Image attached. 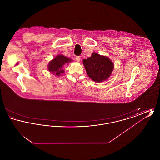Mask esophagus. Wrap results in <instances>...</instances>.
<instances>
[{"label":"esophagus","instance_id":"1","mask_svg":"<svg viewBox=\"0 0 160 160\" xmlns=\"http://www.w3.org/2000/svg\"><path fill=\"white\" fill-rule=\"evenodd\" d=\"M76 61L77 62H79L80 61V56H76Z\"/></svg>","mask_w":160,"mask_h":160}]
</instances>
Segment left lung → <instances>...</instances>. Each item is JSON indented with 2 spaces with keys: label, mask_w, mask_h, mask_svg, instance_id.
Returning <instances> with one entry per match:
<instances>
[{
  "label": "left lung",
  "mask_w": 160,
  "mask_h": 160,
  "mask_svg": "<svg viewBox=\"0 0 160 160\" xmlns=\"http://www.w3.org/2000/svg\"><path fill=\"white\" fill-rule=\"evenodd\" d=\"M83 63L87 74L97 83L107 80L114 69V63L108 57L95 52L91 57L83 59Z\"/></svg>",
  "instance_id": "left-lung-1"
}]
</instances>
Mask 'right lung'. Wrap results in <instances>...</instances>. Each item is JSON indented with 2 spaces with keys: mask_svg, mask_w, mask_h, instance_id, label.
<instances>
[{
  "mask_svg": "<svg viewBox=\"0 0 160 160\" xmlns=\"http://www.w3.org/2000/svg\"><path fill=\"white\" fill-rule=\"evenodd\" d=\"M72 61L71 59L63 56L62 54L57 55L52 61H50L48 64V70L54 76H60L65 72L63 69L64 65H68Z\"/></svg>",
  "mask_w": 160,
  "mask_h": 160,
  "instance_id": "1",
  "label": "right lung"
}]
</instances>
